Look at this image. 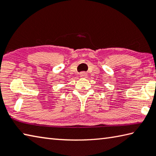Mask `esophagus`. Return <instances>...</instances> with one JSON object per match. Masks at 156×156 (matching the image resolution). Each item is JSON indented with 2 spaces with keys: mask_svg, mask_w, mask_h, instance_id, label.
Returning a JSON list of instances; mask_svg holds the SVG:
<instances>
[{
  "mask_svg": "<svg viewBox=\"0 0 156 156\" xmlns=\"http://www.w3.org/2000/svg\"><path fill=\"white\" fill-rule=\"evenodd\" d=\"M80 77L82 78H87V73H86L85 72H81L80 73Z\"/></svg>",
  "mask_w": 156,
  "mask_h": 156,
  "instance_id": "34e87169",
  "label": "esophagus"
}]
</instances>
